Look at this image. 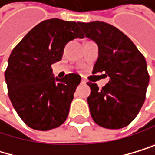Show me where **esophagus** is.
Instances as JSON below:
<instances>
[{
    "instance_id": "esophagus-1",
    "label": "esophagus",
    "mask_w": 155,
    "mask_h": 155,
    "mask_svg": "<svg viewBox=\"0 0 155 155\" xmlns=\"http://www.w3.org/2000/svg\"><path fill=\"white\" fill-rule=\"evenodd\" d=\"M81 83H82V84H86L87 81H86L85 79H82V80H81Z\"/></svg>"
}]
</instances>
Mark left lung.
Segmentation results:
<instances>
[{
	"mask_svg": "<svg viewBox=\"0 0 155 155\" xmlns=\"http://www.w3.org/2000/svg\"><path fill=\"white\" fill-rule=\"evenodd\" d=\"M85 35L98 45L99 57L93 73L105 72L109 83L101 89L88 82L87 97L93 121L106 129L130 125L146 99L150 75L145 57L130 39L104 21L78 23Z\"/></svg>",
	"mask_w": 155,
	"mask_h": 155,
	"instance_id": "1",
	"label": "left lung"
}]
</instances>
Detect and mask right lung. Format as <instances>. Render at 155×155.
Instances as JSON below:
<instances>
[{
    "instance_id": "right-lung-1",
    "label": "right lung",
    "mask_w": 155,
    "mask_h": 155,
    "mask_svg": "<svg viewBox=\"0 0 155 155\" xmlns=\"http://www.w3.org/2000/svg\"><path fill=\"white\" fill-rule=\"evenodd\" d=\"M84 38L76 21L50 19L41 21L13 48L5 77L8 96L21 119L37 130L61 126L81 77L67 74L54 79L51 64L60 61L66 44Z\"/></svg>"
}]
</instances>
